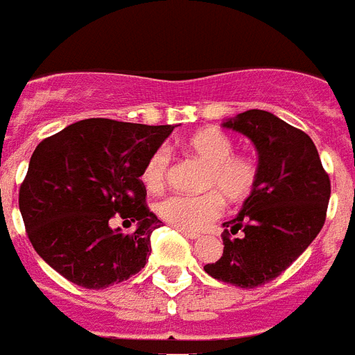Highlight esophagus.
I'll list each match as a JSON object with an SVG mask.
<instances>
[{
    "label": "esophagus",
    "instance_id": "obj_1",
    "mask_svg": "<svg viewBox=\"0 0 355 355\" xmlns=\"http://www.w3.org/2000/svg\"><path fill=\"white\" fill-rule=\"evenodd\" d=\"M178 231L182 232L186 238H189V240H197V238L201 236V234H197V232H191V231H186V229H178Z\"/></svg>",
    "mask_w": 355,
    "mask_h": 355
}]
</instances>
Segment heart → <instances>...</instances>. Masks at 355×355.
<instances>
[{"instance_id": "1", "label": "heart", "mask_w": 355, "mask_h": 355, "mask_svg": "<svg viewBox=\"0 0 355 355\" xmlns=\"http://www.w3.org/2000/svg\"><path fill=\"white\" fill-rule=\"evenodd\" d=\"M180 147L186 154L202 162V196H169L158 202L156 212L164 221L201 231L223 212V199L243 202L253 196L259 182V166L250 154L234 153V141L218 128H201L184 137ZM171 171V154L167 148L154 150L145 162L141 180L148 191L166 188Z\"/></svg>"}]
</instances>
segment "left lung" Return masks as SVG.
<instances>
[{"mask_svg":"<svg viewBox=\"0 0 355 355\" xmlns=\"http://www.w3.org/2000/svg\"><path fill=\"white\" fill-rule=\"evenodd\" d=\"M223 126L253 141L259 182L236 218L223 223V255L205 272L255 288L283 274L309 248L326 221L331 184L313 139L274 113L250 110ZM238 230L243 236L232 239Z\"/></svg>","mask_w":355,"mask_h":355,"instance_id":"obj_1","label":"left lung"}]
</instances>
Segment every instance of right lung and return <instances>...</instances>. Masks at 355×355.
Wrapping results in <instances>:
<instances>
[{
	"mask_svg": "<svg viewBox=\"0 0 355 355\" xmlns=\"http://www.w3.org/2000/svg\"><path fill=\"white\" fill-rule=\"evenodd\" d=\"M173 128L85 119L37 145L18 205L35 251L64 279L98 291L145 268L162 221L141 171ZM113 219L136 231L113 230Z\"/></svg>",
	"mask_w": 355,
	"mask_h": 355,
	"instance_id": "obj_1",
	"label": "right lung"
}]
</instances>
